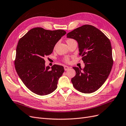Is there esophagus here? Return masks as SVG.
<instances>
[{
	"instance_id": "34e87169",
	"label": "esophagus",
	"mask_w": 126,
	"mask_h": 126,
	"mask_svg": "<svg viewBox=\"0 0 126 126\" xmlns=\"http://www.w3.org/2000/svg\"><path fill=\"white\" fill-rule=\"evenodd\" d=\"M69 67H68V66H64V70H65V71H67L68 70H69Z\"/></svg>"
}]
</instances>
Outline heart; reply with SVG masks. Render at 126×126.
Masks as SVG:
<instances>
[{
    "instance_id": "obj_1",
    "label": "heart",
    "mask_w": 126,
    "mask_h": 126,
    "mask_svg": "<svg viewBox=\"0 0 126 126\" xmlns=\"http://www.w3.org/2000/svg\"><path fill=\"white\" fill-rule=\"evenodd\" d=\"M73 39H68L67 40V43H68V42H69V41H71V40H72ZM63 61L65 63H69V61H70V59H69V57H65V58H64V59H63Z\"/></svg>"
}]
</instances>
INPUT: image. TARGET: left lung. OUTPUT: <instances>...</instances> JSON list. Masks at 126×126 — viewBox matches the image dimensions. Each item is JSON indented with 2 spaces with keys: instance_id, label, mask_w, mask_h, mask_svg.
Masks as SVG:
<instances>
[{
  "instance_id": "8db88e82",
  "label": "left lung",
  "mask_w": 126,
  "mask_h": 126,
  "mask_svg": "<svg viewBox=\"0 0 126 126\" xmlns=\"http://www.w3.org/2000/svg\"><path fill=\"white\" fill-rule=\"evenodd\" d=\"M67 37L78 43L79 55L85 67H74L76 75L71 79L75 89L85 94L97 90L104 83L111 70L112 48L108 38L95 27L85 25L68 32Z\"/></svg>"
}]
</instances>
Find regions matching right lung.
<instances>
[{"label": "right lung", "instance_id": "right-lung-1", "mask_svg": "<svg viewBox=\"0 0 126 126\" xmlns=\"http://www.w3.org/2000/svg\"><path fill=\"white\" fill-rule=\"evenodd\" d=\"M66 33L63 30L30 29L19 40L15 67L27 88L40 96L52 93L64 72L62 66H45L44 57L50 55L56 43Z\"/></svg>", "mask_w": 126, "mask_h": 126}]
</instances>
